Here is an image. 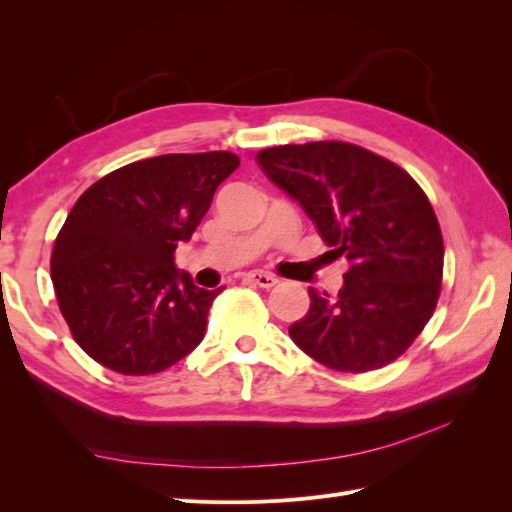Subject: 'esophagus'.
I'll return each instance as SVG.
<instances>
[{
  "label": "esophagus",
  "instance_id": "esophagus-1",
  "mask_svg": "<svg viewBox=\"0 0 512 512\" xmlns=\"http://www.w3.org/2000/svg\"><path fill=\"white\" fill-rule=\"evenodd\" d=\"M245 277L250 282H254L256 286H260V288H273L277 284V277L267 273V271H250Z\"/></svg>",
  "mask_w": 512,
  "mask_h": 512
}]
</instances>
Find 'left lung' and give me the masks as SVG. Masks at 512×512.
<instances>
[{"label":"left lung","instance_id":"left-lung-1","mask_svg":"<svg viewBox=\"0 0 512 512\" xmlns=\"http://www.w3.org/2000/svg\"><path fill=\"white\" fill-rule=\"evenodd\" d=\"M256 162L350 265L337 297L309 288L292 342L337 371L393 363L440 297L444 243L425 192L404 168L339 141L262 149Z\"/></svg>","mask_w":512,"mask_h":512}]
</instances>
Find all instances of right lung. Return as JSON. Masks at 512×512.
Returning <instances> with one entry per match:
<instances>
[{"label": "right lung", "mask_w": 512, "mask_h": 512, "mask_svg": "<svg viewBox=\"0 0 512 512\" xmlns=\"http://www.w3.org/2000/svg\"><path fill=\"white\" fill-rule=\"evenodd\" d=\"M237 166L228 151L166 153L113 170L76 200L53 247L51 280L91 359L123 376H149L203 342L224 286L198 288L175 267V250Z\"/></svg>", "instance_id": "right-lung-1"}]
</instances>
